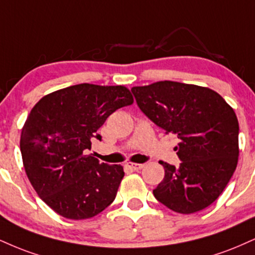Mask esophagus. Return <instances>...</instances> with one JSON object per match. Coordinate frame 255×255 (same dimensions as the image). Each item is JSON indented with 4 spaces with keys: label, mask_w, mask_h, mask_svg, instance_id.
Masks as SVG:
<instances>
[{
    "label": "esophagus",
    "mask_w": 255,
    "mask_h": 255,
    "mask_svg": "<svg viewBox=\"0 0 255 255\" xmlns=\"http://www.w3.org/2000/svg\"><path fill=\"white\" fill-rule=\"evenodd\" d=\"M128 168H130V170L133 171H137V170H141V168L143 167L142 164H136V162H127V165H126Z\"/></svg>",
    "instance_id": "esophagus-1"
}]
</instances>
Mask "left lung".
<instances>
[{
  "mask_svg": "<svg viewBox=\"0 0 255 255\" xmlns=\"http://www.w3.org/2000/svg\"><path fill=\"white\" fill-rule=\"evenodd\" d=\"M141 112L166 134H177L179 166L159 161L165 177L153 195L179 214L197 213L219 198L239 157L234 110L209 88L162 81L131 88Z\"/></svg>",
  "mask_w": 255,
  "mask_h": 255,
  "instance_id": "obj_1",
  "label": "left lung"
}]
</instances>
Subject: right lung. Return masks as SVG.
Masks as SVG:
<instances>
[{
	"label": "right lung",
	"instance_id": "obj_1",
	"mask_svg": "<svg viewBox=\"0 0 255 255\" xmlns=\"http://www.w3.org/2000/svg\"><path fill=\"white\" fill-rule=\"evenodd\" d=\"M134 100L122 85L83 84L46 95L21 131L23 167L36 194L70 220L96 216L113 203L125 176L121 165L100 164L88 152L98 128Z\"/></svg>",
	"mask_w": 255,
	"mask_h": 255
}]
</instances>
